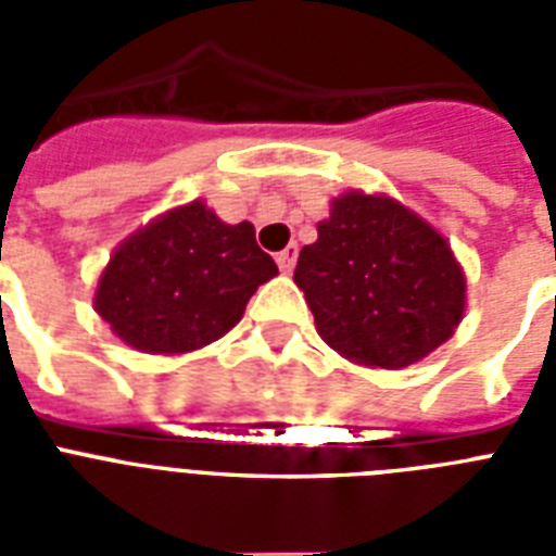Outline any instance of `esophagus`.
Masks as SVG:
<instances>
[{"label":"esophagus","mask_w":556,"mask_h":556,"mask_svg":"<svg viewBox=\"0 0 556 556\" xmlns=\"http://www.w3.org/2000/svg\"><path fill=\"white\" fill-rule=\"evenodd\" d=\"M296 251H300L296 244H288L286 251L277 253V265L282 274H291V268H294V262H296Z\"/></svg>","instance_id":"34e87169"}]
</instances>
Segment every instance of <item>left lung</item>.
Wrapping results in <instances>:
<instances>
[{
    "label": "left lung",
    "instance_id": "obj_1",
    "mask_svg": "<svg viewBox=\"0 0 556 556\" xmlns=\"http://www.w3.org/2000/svg\"><path fill=\"white\" fill-rule=\"evenodd\" d=\"M314 326L340 357L404 369L453 338L467 279L450 242L415 210L383 192L331 199L294 270Z\"/></svg>",
    "mask_w": 556,
    "mask_h": 556
}]
</instances>
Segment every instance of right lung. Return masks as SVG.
Listing matches in <instances>:
<instances>
[{
  "instance_id": "obj_1",
  "label": "right lung",
  "mask_w": 556,
  "mask_h": 556,
  "mask_svg": "<svg viewBox=\"0 0 556 556\" xmlns=\"http://www.w3.org/2000/svg\"><path fill=\"white\" fill-rule=\"evenodd\" d=\"M277 274L251 222L227 225L195 199L117 244L94 288V312L126 346L187 355L233 329Z\"/></svg>"
}]
</instances>
